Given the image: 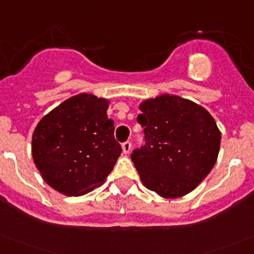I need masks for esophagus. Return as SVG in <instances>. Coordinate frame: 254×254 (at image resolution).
<instances>
[{"label":"esophagus","instance_id":"obj_1","mask_svg":"<svg viewBox=\"0 0 254 254\" xmlns=\"http://www.w3.org/2000/svg\"><path fill=\"white\" fill-rule=\"evenodd\" d=\"M131 148H132L131 142H125V143L122 144V151L125 154L129 153V152H131Z\"/></svg>","mask_w":254,"mask_h":254}]
</instances>
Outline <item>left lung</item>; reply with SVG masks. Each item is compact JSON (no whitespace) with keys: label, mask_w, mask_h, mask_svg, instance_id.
Listing matches in <instances>:
<instances>
[{"label":"left lung","mask_w":254,"mask_h":254,"mask_svg":"<svg viewBox=\"0 0 254 254\" xmlns=\"http://www.w3.org/2000/svg\"><path fill=\"white\" fill-rule=\"evenodd\" d=\"M138 108L147 143L133 151L132 162L142 183L162 198L188 194L218 158L216 121L201 105L168 93L142 101Z\"/></svg>","instance_id":"8db88e82"}]
</instances>
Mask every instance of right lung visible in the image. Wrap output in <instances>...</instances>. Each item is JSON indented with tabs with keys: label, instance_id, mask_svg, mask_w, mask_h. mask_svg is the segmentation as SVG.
Here are the masks:
<instances>
[{
	"label": "right lung",
	"instance_id": "1",
	"mask_svg": "<svg viewBox=\"0 0 254 254\" xmlns=\"http://www.w3.org/2000/svg\"><path fill=\"white\" fill-rule=\"evenodd\" d=\"M111 101L79 93L43 116L32 134V158L41 177L64 195H82L100 187L121 156Z\"/></svg>",
	"mask_w": 254,
	"mask_h": 254
}]
</instances>
